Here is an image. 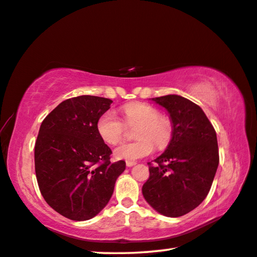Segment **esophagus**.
Here are the masks:
<instances>
[{"label":"esophagus","instance_id":"34e87169","mask_svg":"<svg viewBox=\"0 0 257 257\" xmlns=\"http://www.w3.org/2000/svg\"><path fill=\"white\" fill-rule=\"evenodd\" d=\"M125 165H127V167H133L136 165V162L135 161H127L125 162Z\"/></svg>","mask_w":257,"mask_h":257}]
</instances>
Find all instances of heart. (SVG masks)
<instances>
[{"instance_id": "b5f03b06", "label": "heart", "mask_w": 257, "mask_h": 257, "mask_svg": "<svg viewBox=\"0 0 257 257\" xmlns=\"http://www.w3.org/2000/svg\"><path fill=\"white\" fill-rule=\"evenodd\" d=\"M123 115L127 124H138L136 138L132 143H122L114 150V158L117 160H137L150 156L154 145L164 149L169 144L173 136V124L168 117L161 116L156 107L143 103H133L123 107ZM97 134L105 143L114 145L123 136L124 124L113 111L101 114L96 123Z\"/></svg>"}]
</instances>
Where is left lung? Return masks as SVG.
<instances>
[{"instance_id": "left-lung-1", "label": "left lung", "mask_w": 257, "mask_h": 257, "mask_svg": "<svg viewBox=\"0 0 257 257\" xmlns=\"http://www.w3.org/2000/svg\"><path fill=\"white\" fill-rule=\"evenodd\" d=\"M164 107L173 124L165 152L149 164L150 177L142 187L145 200L167 217H180L208 194L219 158L216 132L200 106L178 95L151 98Z\"/></svg>"}]
</instances>
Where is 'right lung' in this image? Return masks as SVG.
Returning a JSON list of instances; mask_svg holds the SVG:
<instances>
[{
	"instance_id": "right-lung-1",
	"label": "right lung",
	"mask_w": 257,
	"mask_h": 257,
	"mask_svg": "<svg viewBox=\"0 0 257 257\" xmlns=\"http://www.w3.org/2000/svg\"><path fill=\"white\" fill-rule=\"evenodd\" d=\"M113 100L97 96L66 99L48 114L35 143V174L52 209L72 221L99 214L111 199L125 162L112 164V151L96 123Z\"/></svg>"
}]
</instances>
